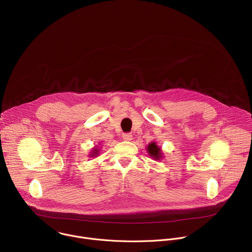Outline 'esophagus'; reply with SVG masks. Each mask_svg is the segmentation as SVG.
Returning <instances> with one entry per match:
<instances>
[{
    "label": "esophagus",
    "mask_w": 252,
    "mask_h": 252,
    "mask_svg": "<svg viewBox=\"0 0 252 252\" xmlns=\"http://www.w3.org/2000/svg\"><path fill=\"white\" fill-rule=\"evenodd\" d=\"M123 138H124L125 140H131V139H132V135H131V133H129V132H126V133L123 134Z\"/></svg>",
    "instance_id": "34e87169"
}]
</instances>
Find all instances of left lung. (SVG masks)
<instances>
[{"label": "left lung", "instance_id": "1", "mask_svg": "<svg viewBox=\"0 0 252 252\" xmlns=\"http://www.w3.org/2000/svg\"><path fill=\"white\" fill-rule=\"evenodd\" d=\"M148 152L150 153V156L151 157H153V158H155L156 159H158V158H160V148H158L157 145H156V142H152V143H150V145L148 146Z\"/></svg>", "mask_w": 252, "mask_h": 252}]
</instances>
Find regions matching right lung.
Returning a JSON list of instances; mask_svg holds the SVG:
<instances>
[{"label": "right lung", "mask_w": 252, "mask_h": 252, "mask_svg": "<svg viewBox=\"0 0 252 252\" xmlns=\"http://www.w3.org/2000/svg\"><path fill=\"white\" fill-rule=\"evenodd\" d=\"M97 153H98V151L94 150V153H92V154H93V155H97ZM92 157H94V156H92Z\"/></svg>", "instance_id": "add662e5"}]
</instances>
